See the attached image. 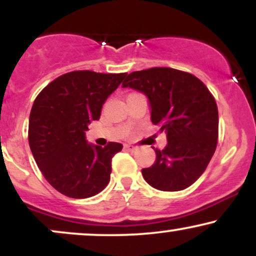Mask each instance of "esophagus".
<instances>
[{"mask_svg": "<svg viewBox=\"0 0 256 256\" xmlns=\"http://www.w3.org/2000/svg\"><path fill=\"white\" fill-rule=\"evenodd\" d=\"M124 148L126 149V150H128V152H136L137 150V146H132V144H125Z\"/></svg>", "mask_w": 256, "mask_h": 256, "instance_id": "1", "label": "esophagus"}]
</instances>
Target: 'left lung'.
<instances>
[{
	"label": "left lung",
	"instance_id": "left-lung-1",
	"mask_svg": "<svg viewBox=\"0 0 256 256\" xmlns=\"http://www.w3.org/2000/svg\"><path fill=\"white\" fill-rule=\"evenodd\" d=\"M122 88L144 94L154 125L165 131L167 146L154 149L152 166L142 170L149 185L179 192L195 183L210 164L218 140V107L207 86L190 73L170 67L132 72Z\"/></svg>",
	"mask_w": 256,
	"mask_h": 256
}]
</instances>
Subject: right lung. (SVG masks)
Masks as SVG:
<instances>
[{
    "instance_id": "obj_1",
    "label": "right lung",
    "mask_w": 256,
    "mask_h": 256,
    "mask_svg": "<svg viewBox=\"0 0 256 256\" xmlns=\"http://www.w3.org/2000/svg\"><path fill=\"white\" fill-rule=\"evenodd\" d=\"M126 73H66L34 100L28 120V143L44 178L58 192L86 198L101 192L110 179L112 158L122 144L104 148L88 143L85 131L98 120L102 106Z\"/></svg>"
}]
</instances>
